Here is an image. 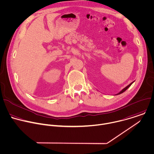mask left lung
I'll return each instance as SVG.
<instances>
[{
  "label": "left lung",
  "instance_id": "8db88e82",
  "mask_svg": "<svg viewBox=\"0 0 154 154\" xmlns=\"http://www.w3.org/2000/svg\"><path fill=\"white\" fill-rule=\"evenodd\" d=\"M134 82V81H133V82H131V84H129V85H127V86H126V87H125V88H123V89H122V90H121V91H120V92H119V93H117V94H116V95H118V94H121V93H123V92H124V91H126V90H127V89H128V88H129V87H130V86H131V85H132V83H133V82Z\"/></svg>",
  "mask_w": 154,
  "mask_h": 154
}]
</instances>
